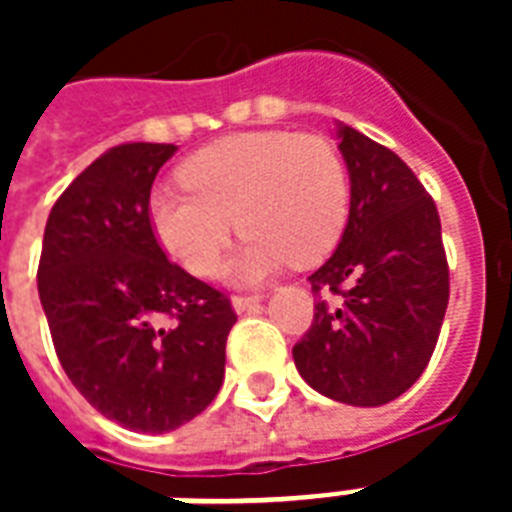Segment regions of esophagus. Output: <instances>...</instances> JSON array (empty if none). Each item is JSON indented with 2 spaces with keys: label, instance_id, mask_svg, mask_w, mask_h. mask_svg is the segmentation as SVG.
Instances as JSON below:
<instances>
[{
  "label": "esophagus",
  "instance_id": "esophagus-1",
  "mask_svg": "<svg viewBox=\"0 0 512 512\" xmlns=\"http://www.w3.org/2000/svg\"><path fill=\"white\" fill-rule=\"evenodd\" d=\"M257 303H260V295H236L233 297V308H236V313L249 311V308H255Z\"/></svg>",
  "mask_w": 512,
  "mask_h": 512
}]
</instances>
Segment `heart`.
Instances as JSON below:
<instances>
[{
  "mask_svg": "<svg viewBox=\"0 0 512 512\" xmlns=\"http://www.w3.org/2000/svg\"><path fill=\"white\" fill-rule=\"evenodd\" d=\"M177 177L185 191L156 188L148 217L162 247L196 276L217 271L236 225L249 236L233 271L257 281L287 260L329 255L348 220V172L321 135H231L185 159Z\"/></svg>",
  "mask_w": 512,
  "mask_h": 512,
  "instance_id": "b5f03b06",
  "label": "heart"
}]
</instances>
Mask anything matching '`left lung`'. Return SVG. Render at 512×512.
Wrapping results in <instances>:
<instances>
[{
    "instance_id": "left-lung-1",
    "label": "left lung",
    "mask_w": 512,
    "mask_h": 512,
    "mask_svg": "<svg viewBox=\"0 0 512 512\" xmlns=\"http://www.w3.org/2000/svg\"><path fill=\"white\" fill-rule=\"evenodd\" d=\"M350 212L335 255L311 273L319 297L311 329L292 348L321 396L382 406L425 372L449 305L441 220L409 167L390 148L340 124Z\"/></svg>"
}]
</instances>
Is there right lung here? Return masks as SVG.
<instances>
[{
  "label": "right lung",
  "mask_w": 512,
  "mask_h": 512,
  "mask_svg": "<svg viewBox=\"0 0 512 512\" xmlns=\"http://www.w3.org/2000/svg\"><path fill=\"white\" fill-rule=\"evenodd\" d=\"M172 143H122L68 185L44 225L39 300L74 388L103 417L170 433L212 404L231 300L170 263L148 217Z\"/></svg>",
  "instance_id": "right-lung-1"
}]
</instances>
